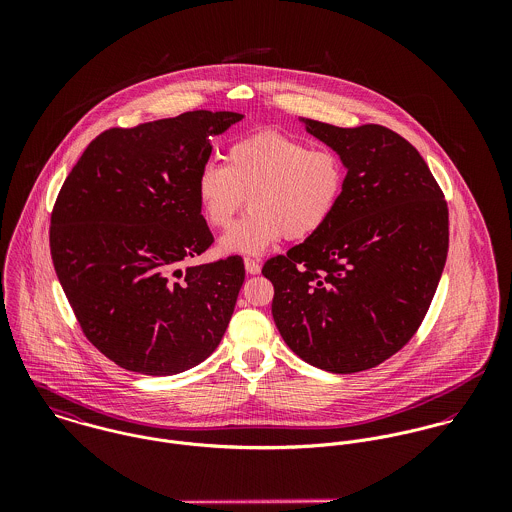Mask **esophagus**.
Here are the masks:
<instances>
[{
	"instance_id": "34e87169",
	"label": "esophagus",
	"mask_w": 512,
	"mask_h": 512,
	"mask_svg": "<svg viewBox=\"0 0 512 512\" xmlns=\"http://www.w3.org/2000/svg\"><path fill=\"white\" fill-rule=\"evenodd\" d=\"M244 268L248 274H260V262L254 260V258H244Z\"/></svg>"
}]
</instances>
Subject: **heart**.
I'll list each match as a JSON object with an SVG mask.
<instances>
[{"label":"heart","instance_id":"obj_1","mask_svg":"<svg viewBox=\"0 0 512 512\" xmlns=\"http://www.w3.org/2000/svg\"><path fill=\"white\" fill-rule=\"evenodd\" d=\"M343 159L278 132L240 138L226 165L205 163L195 191L203 219L226 228L242 209L250 213L219 240L220 254L256 256L284 236L301 240L333 219L345 189Z\"/></svg>","mask_w":512,"mask_h":512}]
</instances>
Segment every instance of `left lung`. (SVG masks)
Returning <instances> with one entry per match:
<instances>
[{
	"label": "left lung",
	"instance_id": "1",
	"mask_svg": "<svg viewBox=\"0 0 512 512\" xmlns=\"http://www.w3.org/2000/svg\"><path fill=\"white\" fill-rule=\"evenodd\" d=\"M301 122L343 159V197L333 219L262 274L293 353L353 374L390 359L424 321L447 258V203L424 157L396 132Z\"/></svg>",
	"mask_w": 512,
	"mask_h": 512
}]
</instances>
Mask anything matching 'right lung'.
I'll return each instance as SVG.
<instances>
[{
	"label": "right lung",
	"mask_w": 512,
	"mask_h": 512,
	"mask_svg": "<svg viewBox=\"0 0 512 512\" xmlns=\"http://www.w3.org/2000/svg\"><path fill=\"white\" fill-rule=\"evenodd\" d=\"M242 118L195 110L106 130L63 183L51 217L57 278L88 341L126 370L171 376L219 347L244 262L179 264L213 244L195 183L211 138Z\"/></svg>",
	"instance_id": "add662e5"
}]
</instances>
